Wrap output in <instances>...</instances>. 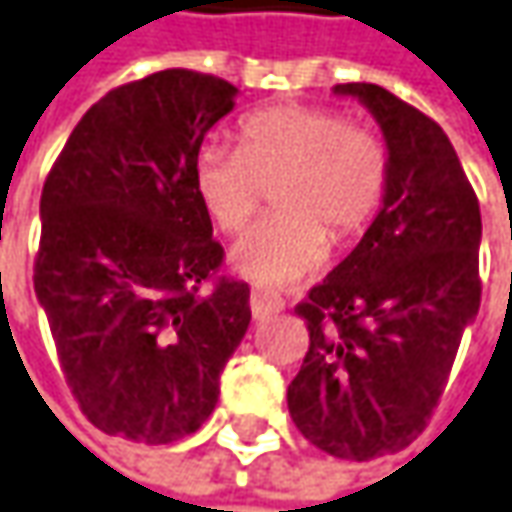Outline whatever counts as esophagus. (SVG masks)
I'll use <instances>...</instances> for the list:
<instances>
[{
  "mask_svg": "<svg viewBox=\"0 0 512 512\" xmlns=\"http://www.w3.org/2000/svg\"><path fill=\"white\" fill-rule=\"evenodd\" d=\"M249 304H252V316H255L257 321L275 316V313H281V310L286 307L281 295H275V292H266V289H252V298H249Z\"/></svg>",
  "mask_w": 512,
  "mask_h": 512,
  "instance_id": "34e87169",
  "label": "esophagus"
}]
</instances>
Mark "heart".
Segmentation results:
<instances>
[{
  "label": "heart",
  "mask_w": 512,
  "mask_h": 512,
  "mask_svg": "<svg viewBox=\"0 0 512 512\" xmlns=\"http://www.w3.org/2000/svg\"><path fill=\"white\" fill-rule=\"evenodd\" d=\"M272 185L281 211L231 249V266L260 286H286L324 266L330 234L347 240L374 220L388 156L371 130L310 104L257 109L237 127V150L205 144L196 153V199L226 234L252 223Z\"/></svg>",
  "instance_id": "b5f03b06"
}]
</instances>
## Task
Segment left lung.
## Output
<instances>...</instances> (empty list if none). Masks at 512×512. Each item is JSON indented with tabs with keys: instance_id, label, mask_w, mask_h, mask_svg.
Listing matches in <instances>:
<instances>
[{
	"instance_id": "1",
	"label": "left lung",
	"mask_w": 512,
	"mask_h": 512,
	"mask_svg": "<svg viewBox=\"0 0 512 512\" xmlns=\"http://www.w3.org/2000/svg\"><path fill=\"white\" fill-rule=\"evenodd\" d=\"M388 147L382 208L356 249L298 304L310 350L286 388L292 423L333 458L406 449L446 388L481 307V211L429 115L376 83H339Z\"/></svg>"
}]
</instances>
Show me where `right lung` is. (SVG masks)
I'll use <instances>...</instances> for the list:
<instances>
[{"mask_svg":"<svg viewBox=\"0 0 512 512\" xmlns=\"http://www.w3.org/2000/svg\"><path fill=\"white\" fill-rule=\"evenodd\" d=\"M234 98L191 69L118 86L43 185L34 292L80 411L106 435L159 446L196 432L249 330V286L205 289L223 246L194 191L202 138Z\"/></svg>","mask_w":512,"mask_h":512,"instance_id":"1","label":"right lung"}]
</instances>
